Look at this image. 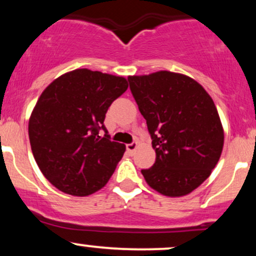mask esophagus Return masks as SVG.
I'll return each instance as SVG.
<instances>
[{
    "label": "esophagus",
    "mask_w": 256,
    "mask_h": 256,
    "mask_svg": "<svg viewBox=\"0 0 256 256\" xmlns=\"http://www.w3.org/2000/svg\"><path fill=\"white\" fill-rule=\"evenodd\" d=\"M136 149H137V142H132L130 144H126V150L130 152V154H134Z\"/></svg>",
    "instance_id": "34e87169"
}]
</instances>
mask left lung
I'll list each match as a JSON object with an SVG mask.
<instances>
[{
  "label": "left lung",
  "instance_id": "1",
  "mask_svg": "<svg viewBox=\"0 0 256 256\" xmlns=\"http://www.w3.org/2000/svg\"><path fill=\"white\" fill-rule=\"evenodd\" d=\"M128 79L156 152L154 165L142 170L143 177L162 195H188L210 177L222 152L224 130L212 98L180 73L158 71Z\"/></svg>",
  "mask_w": 256,
  "mask_h": 256
}]
</instances>
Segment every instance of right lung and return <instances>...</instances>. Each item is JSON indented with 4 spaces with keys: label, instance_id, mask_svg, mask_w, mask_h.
Wrapping results in <instances>:
<instances>
[{
    "label": "right lung",
    "instance_id": "add662e5",
    "mask_svg": "<svg viewBox=\"0 0 256 256\" xmlns=\"http://www.w3.org/2000/svg\"><path fill=\"white\" fill-rule=\"evenodd\" d=\"M128 88L124 77L79 68L44 89L28 120V138L38 167L58 190L88 196L110 180L126 148L112 142L104 122Z\"/></svg>",
    "mask_w": 256,
    "mask_h": 256
}]
</instances>
